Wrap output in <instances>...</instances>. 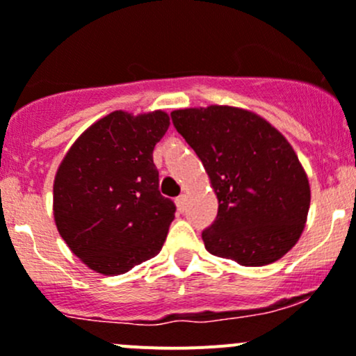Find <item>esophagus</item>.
Instances as JSON below:
<instances>
[{"instance_id": "34e87169", "label": "esophagus", "mask_w": 356, "mask_h": 356, "mask_svg": "<svg viewBox=\"0 0 356 356\" xmlns=\"http://www.w3.org/2000/svg\"><path fill=\"white\" fill-rule=\"evenodd\" d=\"M175 203H177L179 211H184V208H186V194H181V196H179L177 200H175Z\"/></svg>"}]
</instances>
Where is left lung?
Returning a JSON list of instances; mask_svg holds the SVG:
<instances>
[{
  "instance_id": "obj_1",
  "label": "left lung",
  "mask_w": 356,
  "mask_h": 356,
  "mask_svg": "<svg viewBox=\"0 0 356 356\" xmlns=\"http://www.w3.org/2000/svg\"><path fill=\"white\" fill-rule=\"evenodd\" d=\"M170 118L218 197L215 222L201 234L204 247L241 266H264L285 256L310 207L309 181L285 136L237 107L181 109Z\"/></svg>"
}]
</instances>
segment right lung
<instances>
[{
    "instance_id": "add662e5",
    "label": "right lung",
    "mask_w": 356,
    "mask_h": 356,
    "mask_svg": "<svg viewBox=\"0 0 356 356\" xmlns=\"http://www.w3.org/2000/svg\"><path fill=\"white\" fill-rule=\"evenodd\" d=\"M168 129L162 111H115L74 141L54 181V220L68 247L93 271L122 275L165 242L174 201L159 191L153 148Z\"/></svg>"
}]
</instances>
